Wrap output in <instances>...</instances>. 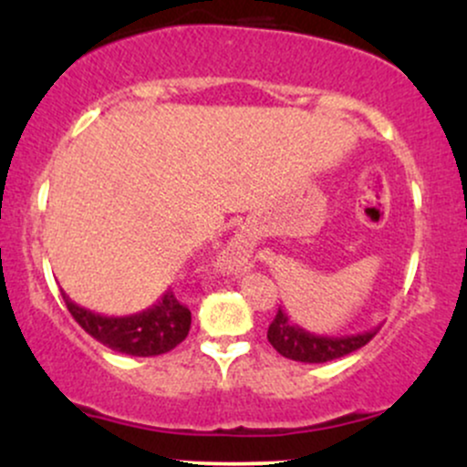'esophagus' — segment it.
I'll return each mask as SVG.
<instances>
[{
    "label": "esophagus",
    "instance_id": "esophagus-1",
    "mask_svg": "<svg viewBox=\"0 0 467 467\" xmlns=\"http://www.w3.org/2000/svg\"><path fill=\"white\" fill-rule=\"evenodd\" d=\"M228 254L233 256L234 261H245V256H250V245H248V241L245 239H241V237H234L233 241H230L228 244Z\"/></svg>",
    "mask_w": 467,
    "mask_h": 467
}]
</instances>
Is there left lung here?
Returning <instances> with one entry per match:
<instances>
[{
  "instance_id": "obj_1",
  "label": "left lung",
  "mask_w": 467,
  "mask_h": 467,
  "mask_svg": "<svg viewBox=\"0 0 467 467\" xmlns=\"http://www.w3.org/2000/svg\"><path fill=\"white\" fill-rule=\"evenodd\" d=\"M378 329L379 327H375L371 331H362V334L337 337L316 336L305 331L303 327L289 323L287 314L278 307V314L275 316V320H272L270 329H267V340H270V345L275 347L281 356L289 358V360L320 364L358 351L378 334Z\"/></svg>"
}]
</instances>
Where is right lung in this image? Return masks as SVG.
<instances>
[{
  "instance_id": "right-lung-1",
  "label": "right lung",
  "mask_w": 467,
  "mask_h": 467,
  "mask_svg": "<svg viewBox=\"0 0 467 467\" xmlns=\"http://www.w3.org/2000/svg\"><path fill=\"white\" fill-rule=\"evenodd\" d=\"M74 320L100 345L127 356L151 358L175 349L191 329V312L173 292H164L151 307L130 316H103L80 307L63 292Z\"/></svg>"
}]
</instances>
